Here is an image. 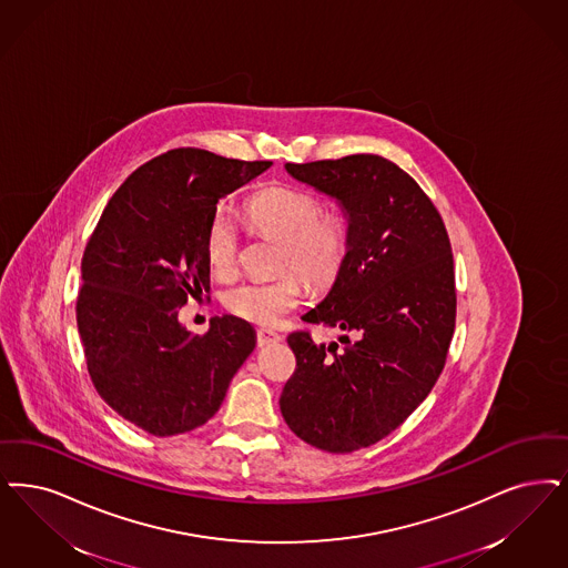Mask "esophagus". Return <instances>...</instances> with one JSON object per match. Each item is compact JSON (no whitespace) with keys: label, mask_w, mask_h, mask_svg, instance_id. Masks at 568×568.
<instances>
[{"label":"esophagus","mask_w":568,"mask_h":568,"mask_svg":"<svg viewBox=\"0 0 568 568\" xmlns=\"http://www.w3.org/2000/svg\"><path fill=\"white\" fill-rule=\"evenodd\" d=\"M255 338H257L260 346H266V344H271V342L281 341V336H278L276 332H273V329H257Z\"/></svg>","instance_id":"1"}]
</instances>
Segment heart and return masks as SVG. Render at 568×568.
I'll return each instance as SVG.
<instances>
[{"label": "heart", "mask_w": 568, "mask_h": 568, "mask_svg": "<svg viewBox=\"0 0 568 568\" xmlns=\"http://www.w3.org/2000/svg\"><path fill=\"white\" fill-rule=\"evenodd\" d=\"M250 226L281 239L278 268H294L313 287L332 285L351 250V220L342 209H321L317 196L292 187L271 185L245 204ZM241 250L239 226L226 204H220L204 227V253L211 268L226 274L236 266ZM302 302V283L294 273L253 276L232 285L224 304L232 315L255 325H276Z\"/></svg>", "instance_id": "1"}]
</instances>
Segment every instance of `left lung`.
I'll use <instances>...</instances> for the list:
<instances>
[{"mask_svg":"<svg viewBox=\"0 0 568 568\" xmlns=\"http://www.w3.org/2000/svg\"><path fill=\"white\" fill-rule=\"evenodd\" d=\"M285 169L341 201L351 250L329 294L302 317L342 329V346L292 332L295 372L278 404L306 444L353 453L395 432L444 369L456 321L453 247L432 199L390 160L353 154Z\"/></svg>","mask_w":568,"mask_h":568,"instance_id":"1","label":"left lung"}]
</instances>
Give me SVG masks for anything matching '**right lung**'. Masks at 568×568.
Listing matches in <instances>:
<instances>
[{
  "mask_svg": "<svg viewBox=\"0 0 568 568\" xmlns=\"http://www.w3.org/2000/svg\"><path fill=\"white\" fill-rule=\"evenodd\" d=\"M271 164L171 150L126 178L92 230L75 302L87 367L103 402L150 435L204 425L255 348L247 321L213 317L192 336L178 308L209 300L204 227L220 199Z\"/></svg>",
  "mask_w": 568,
  "mask_h": 568,
  "instance_id": "1",
  "label": "right lung"
}]
</instances>
